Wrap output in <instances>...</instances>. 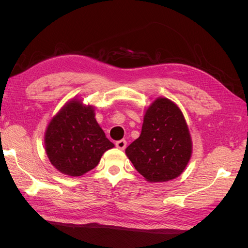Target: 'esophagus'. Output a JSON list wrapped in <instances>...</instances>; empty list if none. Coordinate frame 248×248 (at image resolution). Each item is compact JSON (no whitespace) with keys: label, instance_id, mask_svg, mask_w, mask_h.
Returning a JSON list of instances; mask_svg holds the SVG:
<instances>
[{"label":"esophagus","instance_id":"1","mask_svg":"<svg viewBox=\"0 0 248 248\" xmlns=\"http://www.w3.org/2000/svg\"><path fill=\"white\" fill-rule=\"evenodd\" d=\"M127 146V142L125 140H120L118 141H116V147L120 150H124Z\"/></svg>","mask_w":248,"mask_h":248}]
</instances>
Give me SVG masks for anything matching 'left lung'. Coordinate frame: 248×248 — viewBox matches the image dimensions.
I'll return each mask as SVG.
<instances>
[{
  "mask_svg": "<svg viewBox=\"0 0 248 248\" xmlns=\"http://www.w3.org/2000/svg\"><path fill=\"white\" fill-rule=\"evenodd\" d=\"M125 152L149 182H166L181 175L191 156L182 111L168 98L156 99L146 110L140 138Z\"/></svg>",
  "mask_w": 248,
  "mask_h": 248,
  "instance_id": "1",
  "label": "left lung"
}]
</instances>
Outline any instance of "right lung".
Returning a JSON list of instances; mask_svg holds the SVG:
<instances>
[{
    "label": "right lung",
    "mask_w": 248,
    "mask_h": 248,
    "mask_svg": "<svg viewBox=\"0 0 248 248\" xmlns=\"http://www.w3.org/2000/svg\"><path fill=\"white\" fill-rule=\"evenodd\" d=\"M92 107L72 100L52 118L46 132L47 157L58 170L78 177L93 170L114 144L94 118Z\"/></svg>",
    "instance_id": "right-lung-1"
}]
</instances>
